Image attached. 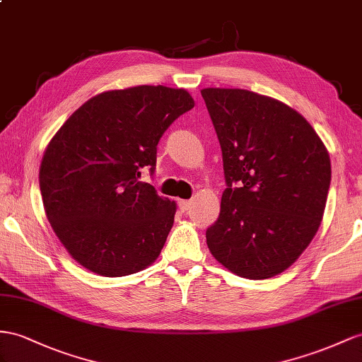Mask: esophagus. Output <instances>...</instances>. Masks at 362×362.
I'll use <instances>...</instances> for the list:
<instances>
[{
  "mask_svg": "<svg viewBox=\"0 0 362 362\" xmlns=\"http://www.w3.org/2000/svg\"><path fill=\"white\" fill-rule=\"evenodd\" d=\"M191 205H192L191 200H180V202H179V208H180L182 212L189 211V209H191Z\"/></svg>",
  "mask_w": 362,
  "mask_h": 362,
  "instance_id": "esophagus-1",
  "label": "esophagus"
}]
</instances>
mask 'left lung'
<instances>
[{
  "label": "left lung",
  "instance_id": "8db88e82",
  "mask_svg": "<svg viewBox=\"0 0 362 362\" xmlns=\"http://www.w3.org/2000/svg\"><path fill=\"white\" fill-rule=\"evenodd\" d=\"M202 96L228 185L206 245L238 276H275L298 260L321 225L332 175L327 148L281 100L242 88L209 87Z\"/></svg>",
  "mask_w": 362,
  "mask_h": 362
}]
</instances>
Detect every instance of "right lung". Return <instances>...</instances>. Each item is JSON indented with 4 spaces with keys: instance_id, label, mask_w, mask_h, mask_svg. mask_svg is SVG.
I'll return each instance as SVG.
<instances>
[{
    "instance_id": "right-lung-1",
    "label": "right lung",
    "mask_w": 362,
    "mask_h": 362,
    "mask_svg": "<svg viewBox=\"0 0 362 362\" xmlns=\"http://www.w3.org/2000/svg\"><path fill=\"white\" fill-rule=\"evenodd\" d=\"M194 107L185 88L108 90L73 113L45 148L40 189L54 234L73 260L102 276L153 264L177 205L141 182L159 139Z\"/></svg>"
}]
</instances>
